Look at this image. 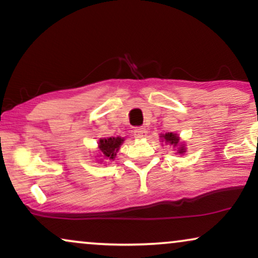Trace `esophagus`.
Returning <instances> with one entry per match:
<instances>
[{
    "instance_id": "34e87169",
    "label": "esophagus",
    "mask_w": 258,
    "mask_h": 258,
    "mask_svg": "<svg viewBox=\"0 0 258 258\" xmlns=\"http://www.w3.org/2000/svg\"><path fill=\"white\" fill-rule=\"evenodd\" d=\"M146 128H144V127H137L135 132H133V136H135V138L137 139H143L146 137Z\"/></svg>"
}]
</instances>
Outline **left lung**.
Masks as SVG:
<instances>
[{"label":"left lung","instance_id":"obj_1","mask_svg":"<svg viewBox=\"0 0 258 258\" xmlns=\"http://www.w3.org/2000/svg\"><path fill=\"white\" fill-rule=\"evenodd\" d=\"M160 140L165 144H169V145L173 146V149L177 151L176 153L183 156L186 152V145L183 142H180L179 136L177 133L173 132H167L165 135H160Z\"/></svg>","mask_w":258,"mask_h":258}]
</instances>
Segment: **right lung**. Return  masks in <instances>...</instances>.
Segmentation results:
<instances>
[{"mask_svg":"<svg viewBox=\"0 0 258 258\" xmlns=\"http://www.w3.org/2000/svg\"><path fill=\"white\" fill-rule=\"evenodd\" d=\"M123 142H125V138H121V137H108V138L99 139L98 149L101 156L100 161L114 160Z\"/></svg>","mask_w":258,"mask_h":258,"instance_id":"right-lung-1","label":"right lung"}]
</instances>
